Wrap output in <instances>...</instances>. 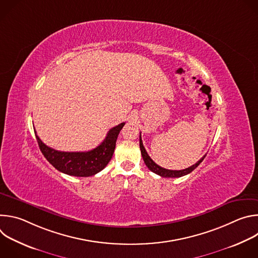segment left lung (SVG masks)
<instances>
[{
  "label": "left lung",
  "mask_w": 258,
  "mask_h": 258,
  "mask_svg": "<svg viewBox=\"0 0 258 258\" xmlns=\"http://www.w3.org/2000/svg\"><path fill=\"white\" fill-rule=\"evenodd\" d=\"M140 149H141V153H142V157L144 159V162L146 164V166L148 167L152 172L162 176V177H180V176H183L186 175L190 172H192L202 161L203 159L205 158L206 154L197 162L195 163L194 165L186 168V169H181V170H170V169H166V168H163L161 166H159L158 164H156L152 159L151 157L148 155V153H147L145 147L143 145V142H142V139H141V134H140Z\"/></svg>",
  "instance_id": "8db88e82"
}]
</instances>
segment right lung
<instances>
[{
	"instance_id": "add662e5",
	"label": "right lung",
	"mask_w": 258,
	"mask_h": 258,
	"mask_svg": "<svg viewBox=\"0 0 258 258\" xmlns=\"http://www.w3.org/2000/svg\"><path fill=\"white\" fill-rule=\"evenodd\" d=\"M125 123L110 130L104 141L88 152H62L50 148L35 133L39 147L46 159L59 171L73 176H91L106 167L114 153L116 140Z\"/></svg>"
}]
</instances>
